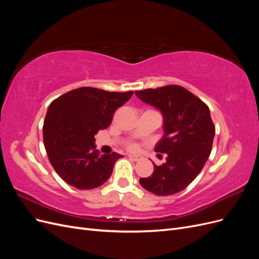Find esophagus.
<instances>
[{
    "mask_svg": "<svg viewBox=\"0 0 259 259\" xmlns=\"http://www.w3.org/2000/svg\"><path fill=\"white\" fill-rule=\"evenodd\" d=\"M128 158H130L131 160H133V161H135V162H137V161L140 160V156H138V155H128Z\"/></svg>",
    "mask_w": 259,
    "mask_h": 259,
    "instance_id": "obj_1",
    "label": "esophagus"
}]
</instances>
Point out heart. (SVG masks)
I'll return each mask as SVG.
<instances>
[{
  "label": "heart",
  "instance_id": "b5f03b06",
  "mask_svg": "<svg viewBox=\"0 0 259 259\" xmlns=\"http://www.w3.org/2000/svg\"><path fill=\"white\" fill-rule=\"evenodd\" d=\"M128 149H130V150H135V149H136V145H135V144L128 145Z\"/></svg>",
  "mask_w": 259,
  "mask_h": 259
}]
</instances>
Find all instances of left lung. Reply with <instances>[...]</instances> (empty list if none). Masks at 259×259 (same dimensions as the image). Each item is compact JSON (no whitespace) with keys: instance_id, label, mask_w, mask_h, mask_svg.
I'll return each instance as SVG.
<instances>
[{"instance_id":"1","label":"left lung","mask_w":259,"mask_h":259,"mask_svg":"<svg viewBox=\"0 0 259 259\" xmlns=\"http://www.w3.org/2000/svg\"><path fill=\"white\" fill-rule=\"evenodd\" d=\"M144 103L163 114L164 135L154 150L166 153V162L155 165L151 176L139 183L149 192L161 197L183 191L197 177L211 151L215 126L208 107L179 85L136 91Z\"/></svg>"}]
</instances>
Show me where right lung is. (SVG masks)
Segmentation results:
<instances>
[{
    "instance_id": "obj_1",
    "label": "right lung",
    "mask_w": 259,
    "mask_h": 259,
    "mask_svg": "<svg viewBox=\"0 0 259 259\" xmlns=\"http://www.w3.org/2000/svg\"><path fill=\"white\" fill-rule=\"evenodd\" d=\"M132 95L133 92L80 88L52 101L43 124V142L52 166L67 184L90 190L111 176L114 163L123 155H100L94 136L110 125L116 109Z\"/></svg>"
}]
</instances>
